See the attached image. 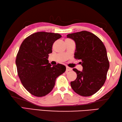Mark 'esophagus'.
Segmentation results:
<instances>
[{
	"label": "esophagus",
	"mask_w": 122,
	"mask_h": 122,
	"mask_svg": "<svg viewBox=\"0 0 122 122\" xmlns=\"http://www.w3.org/2000/svg\"><path fill=\"white\" fill-rule=\"evenodd\" d=\"M72 69L71 68H70L69 67H66V71H71Z\"/></svg>",
	"instance_id": "obj_1"
}]
</instances>
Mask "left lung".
<instances>
[{
  "label": "left lung",
  "instance_id": "1",
  "mask_svg": "<svg viewBox=\"0 0 122 122\" xmlns=\"http://www.w3.org/2000/svg\"><path fill=\"white\" fill-rule=\"evenodd\" d=\"M75 41V58L81 60L83 70H73L77 74L75 81L71 82L74 92L82 96H92L104 84L109 68L107 50L102 41L92 33L83 31L67 36Z\"/></svg>",
  "mask_w": 122,
  "mask_h": 122
}]
</instances>
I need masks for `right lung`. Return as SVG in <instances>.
<instances>
[{"instance_id":"1","label":"right lung","mask_w":122,"mask_h":122,"mask_svg":"<svg viewBox=\"0 0 122 122\" xmlns=\"http://www.w3.org/2000/svg\"><path fill=\"white\" fill-rule=\"evenodd\" d=\"M61 37L58 33L36 32L27 37L20 47L15 60L18 74L25 88L33 95L49 94L56 78L66 71L64 65L51 66L48 60L54 42Z\"/></svg>"}]
</instances>
